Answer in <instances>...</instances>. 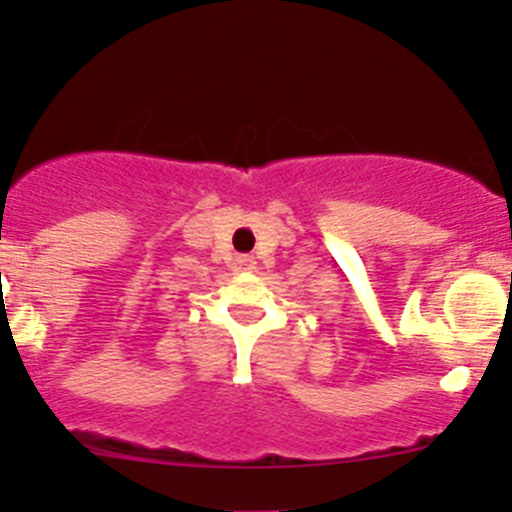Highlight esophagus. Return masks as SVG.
<instances>
[{"mask_svg":"<svg viewBox=\"0 0 512 512\" xmlns=\"http://www.w3.org/2000/svg\"><path fill=\"white\" fill-rule=\"evenodd\" d=\"M235 267H237V270H242V272L255 270V257H250V255H237V257H235Z\"/></svg>","mask_w":512,"mask_h":512,"instance_id":"esophagus-1","label":"esophagus"}]
</instances>
